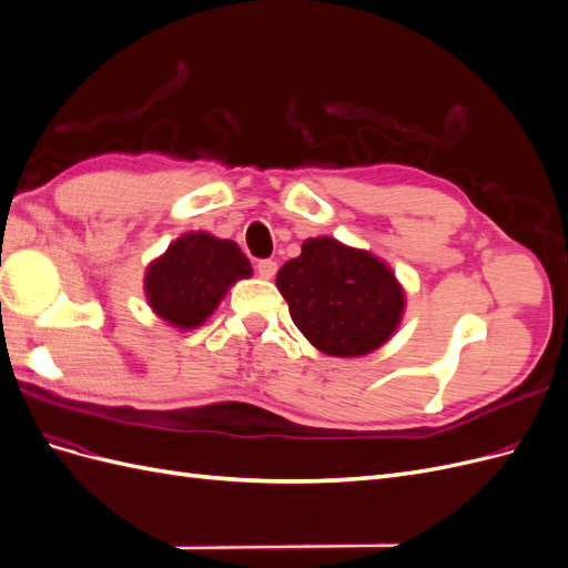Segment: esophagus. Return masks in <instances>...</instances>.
Instances as JSON below:
<instances>
[{"label": "esophagus", "instance_id": "1", "mask_svg": "<svg viewBox=\"0 0 568 568\" xmlns=\"http://www.w3.org/2000/svg\"><path fill=\"white\" fill-rule=\"evenodd\" d=\"M257 274H261V277L263 280H272L274 277V272H277V263H274V261H270V257H265V261H261V263H257Z\"/></svg>", "mask_w": 568, "mask_h": 568}]
</instances>
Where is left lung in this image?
Wrapping results in <instances>:
<instances>
[{"instance_id": "obj_1", "label": "left lung", "mask_w": 568, "mask_h": 568, "mask_svg": "<svg viewBox=\"0 0 568 568\" xmlns=\"http://www.w3.org/2000/svg\"><path fill=\"white\" fill-rule=\"evenodd\" d=\"M277 288L303 336L338 357L379 348L405 305L400 284L379 257L329 236L307 239L303 253L277 272Z\"/></svg>"}]
</instances>
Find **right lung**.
Wrapping results in <instances>:
<instances>
[{
	"label": "right lung",
	"instance_id": "add662e5",
	"mask_svg": "<svg viewBox=\"0 0 568 568\" xmlns=\"http://www.w3.org/2000/svg\"><path fill=\"white\" fill-rule=\"evenodd\" d=\"M244 277H251V263L234 242L189 232L146 270V298L165 322L192 329Z\"/></svg>",
	"mask_w": 568,
	"mask_h": 568
}]
</instances>
